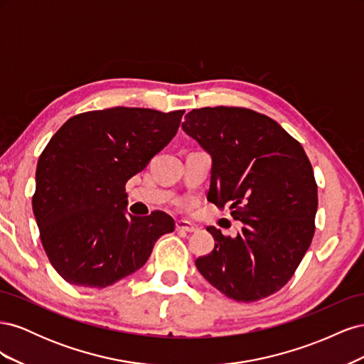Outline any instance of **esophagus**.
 Wrapping results in <instances>:
<instances>
[{
	"mask_svg": "<svg viewBox=\"0 0 364 364\" xmlns=\"http://www.w3.org/2000/svg\"><path fill=\"white\" fill-rule=\"evenodd\" d=\"M176 230H178V232H196L197 228L193 223L186 222V220H178V222H176Z\"/></svg>",
	"mask_w": 364,
	"mask_h": 364,
	"instance_id": "esophagus-1",
	"label": "esophagus"
}]
</instances>
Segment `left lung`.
<instances>
[{
    "label": "left lung",
    "instance_id": "left-lung-1",
    "mask_svg": "<svg viewBox=\"0 0 364 364\" xmlns=\"http://www.w3.org/2000/svg\"><path fill=\"white\" fill-rule=\"evenodd\" d=\"M182 129L211 156L206 199L229 203L237 237L208 226L215 245L196 259L202 277L230 299L259 301L293 277L314 235L317 185L302 146L277 121L245 107H202Z\"/></svg>",
    "mask_w": 364,
    "mask_h": 364
}]
</instances>
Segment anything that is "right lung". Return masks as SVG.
Wrapping results in <instances>:
<instances>
[{
    "label": "right lung",
    "mask_w": 364,
    "mask_h": 364,
    "mask_svg": "<svg viewBox=\"0 0 364 364\" xmlns=\"http://www.w3.org/2000/svg\"><path fill=\"white\" fill-rule=\"evenodd\" d=\"M185 111L117 106L70 118L39 156L33 213L60 277L103 289L144 266L174 230L162 211L127 213L126 183L178 134Z\"/></svg>",
    "instance_id": "add662e5"
}]
</instances>
